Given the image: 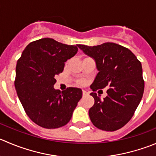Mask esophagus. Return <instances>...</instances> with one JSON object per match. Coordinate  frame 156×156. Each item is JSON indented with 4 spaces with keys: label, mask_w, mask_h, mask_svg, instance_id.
<instances>
[{
    "label": "esophagus",
    "mask_w": 156,
    "mask_h": 156,
    "mask_svg": "<svg viewBox=\"0 0 156 156\" xmlns=\"http://www.w3.org/2000/svg\"><path fill=\"white\" fill-rule=\"evenodd\" d=\"M82 95H83V97L87 96V92L85 91V90H83V91H82Z\"/></svg>",
    "instance_id": "esophagus-1"
}]
</instances>
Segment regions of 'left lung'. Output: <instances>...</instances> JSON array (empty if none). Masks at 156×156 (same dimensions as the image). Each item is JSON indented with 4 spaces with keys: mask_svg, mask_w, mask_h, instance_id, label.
Segmentation results:
<instances>
[{
    "mask_svg": "<svg viewBox=\"0 0 156 156\" xmlns=\"http://www.w3.org/2000/svg\"><path fill=\"white\" fill-rule=\"evenodd\" d=\"M78 46L95 60L99 71L90 88L97 91L108 86L104 100L94 92L90 94L94 98L89 110L90 120L100 129L117 130L130 120L143 98L141 62L129 49L116 43Z\"/></svg>",
    "mask_w": 156,
    "mask_h": 156,
    "instance_id": "left-lung-1",
    "label": "left lung"
}]
</instances>
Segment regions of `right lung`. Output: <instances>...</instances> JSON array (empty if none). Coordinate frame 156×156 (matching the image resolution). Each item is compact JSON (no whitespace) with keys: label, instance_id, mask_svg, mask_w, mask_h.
<instances>
[{"label":"right lung","instance_id":"add662e5","mask_svg":"<svg viewBox=\"0 0 156 156\" xmlns=\"http://www.w3.org/2000/svg\"><path fill=\"white\" fill-rule=\"evenodd\" d=\"M77 52V46L43 38L30 43L18 59L16 94L27 116L42 127L55 129L67 124L82 98L80 88L70 87L61 92L53 87L55 77Z\"/></svg>","mask_w":156,"mask_h":156}]
</instances>
